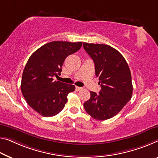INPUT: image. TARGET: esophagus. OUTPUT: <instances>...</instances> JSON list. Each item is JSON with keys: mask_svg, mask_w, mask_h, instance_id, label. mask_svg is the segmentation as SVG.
I'll return each mask as SVG.
<instances>
[{"mask_svg": "<svg viewBox=\"0 0 158 158\" xmlns=\"http://www.w3.org/2000/svg\"><path fill=\"white\" fill-rule=\"evenodd\" d=\"M82 89V87H76V91H80V90H81Z\"/></svg>", "mask_w": 158, "mask_h": 158, "instance_id": "34e87169", "label": "esophagus"}]
</instances>
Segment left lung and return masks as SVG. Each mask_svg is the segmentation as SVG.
I'll return each mask as SVG.
<instances>
[{"label": "left lung", "instance_id": "8db88e82", "mask_svg": "<svg viewBox=\"0 0 158 158\" xmlns=\"http://www.w3.org/2000/svg\"><path fill=\"white\" fill-rule=\"evenodd\" d=\"M93 59L99 77V94L90 92L85 110L97 120H106L117 114L132 97L131 74L127 60L117 50L106 44L83 43Z\"/></svg>", "mask_w": 158, "mask_h": 158}]
</instances>
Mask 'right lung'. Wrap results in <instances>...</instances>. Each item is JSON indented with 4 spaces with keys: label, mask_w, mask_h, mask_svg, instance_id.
Instances as JSON below:
<instances>
[{
    "label": "right lung",
    "mask_w": 158,
    "mask_h": 158,
    "mask_svg": "<svg viewBox=\"0 0 158 158\" xmlns=\"http://www.w3.org/2000/svg\"><path fill=\"white\" fill-rule=\"evenodd\" d=\"M82 42L54 41L46 44L31 55L24 69L21 91L30 107L46 117L59 114L67 102V96L76 89L54 80L60 75L68 56L78 51Z\"/></svg>",
    "instance_id": "obj_1"
}]
</instances>
